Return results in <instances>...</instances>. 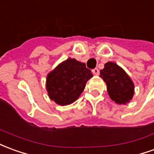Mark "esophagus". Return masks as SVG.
Segmentation results:
<instances>
[{
  "instance_id": "esophagus-1",
  "label": "esophagus",
  "mask_w": 154,
  "mask_h": 154,
  "mask_svg": "<svg viewBox=\"0 0 154 154\" xmlns=\"http://www.w3.org/2000/svg\"><path fill=\"white\" fill-rule=\"evenodd\" d=\"M92 72L95 75H99V69L98 68H94V69L92 70Z\"/></svg>"
}]
</instances>
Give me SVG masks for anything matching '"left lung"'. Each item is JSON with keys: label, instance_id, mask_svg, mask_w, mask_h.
<instances>
[{"label": "left lung", "instance_id": "1", "mask_svg": "<svg viewBox=\"0 0 154 154\" xmlns=\"http://www.w3.org/2000/svg\"><path fill=\"white\" fill-rule=\"evenodd\" d=\"M100 77L107 84L111 99L118 104H125L133 98L134 85L125 71L112 62H107L100 70Z\"/></svg>", "mask_w": 154, "mask_h": 154}]
</instances>
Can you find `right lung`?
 <instances>
[{"label":"right lung","instance_id":"1","mask_svg":"<svg viewBox=\"0 0 154 154\" xmlns=\"http://www.w3.org/2000/svg\"><path fill=\"white\" fill-rule=\"evenodd\" d=\"M92 72L86 64L69 58L47 75V90L51 100L59 105H68L79 97Z\"/></svg>","mask_w":154,"mask_h":154}]
</instances>
